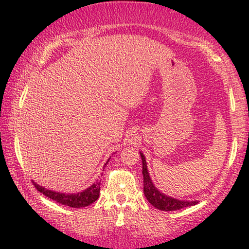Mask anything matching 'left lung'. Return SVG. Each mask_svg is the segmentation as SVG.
<instances>
[{
    "label": "left lung",
    "mask_w": 249,
    "mask_h": 249,
    "mask_svg": "<svg viewBox=\"0 0 249 249\" xmlns=\"http://www.w3.org/2000/svg\"><path fill=\"white\" fill-rule=\"evenodd\" d=\"M142 162V177H144V194L149 203L158 210L161 211H177L185 209L187 206L196 205L198 200H180L173 197H170L165 194L160 192L156 187L153 185V181L149 177L147 164H146L145 156L141 153Z\"/></svg>",
    "instance_id": "left-lung-1"
}]
</instances>
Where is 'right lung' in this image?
<instances>
[{
  "label": "right lung",
  "instance_id": "1",
  "mask_svg": "<svg viewBox=\"0 0 249 249\" xmlns=\"http://www.w3.org/2000/svg\"><path fill=\"white\" fill-rule=\"evenodd\" d=\"M107 162H108V160H107ZM33 183L38 192L43 193L44 195H45L46 197H49V198L55 200L56 203L62 204V205H67L70 207H77V209L90 205V204H93L95 200H97L98 197H100V190H101V182L100 181H96L95 183H93L90 187H88L87 189H85V190H83V192L77 193V194L56 193V192H53V190L45 189L44 187L37 185V183L34 181H33Z\"/></svg>",
  "mask_w": 249,
  "mask_h": 249
}]
</instances>
